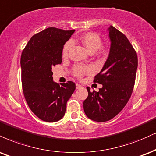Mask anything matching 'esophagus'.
Segmentation results:
<instances>
[{"label":"esophagus","mask_w":156,"mask_h":156,"mask_svg":"<svg viewBox=\"0 0 156 156\" xmlns=\"http://www.w3.org/2000/svg\"><path fill=\"white\" fill-rule=\"evenodd\" d=\"M81 87H82V86H81V85H80V84L76 83V89H80V88H81Z\"/></svg>","instance_id":"obj_1"}]
</instances>
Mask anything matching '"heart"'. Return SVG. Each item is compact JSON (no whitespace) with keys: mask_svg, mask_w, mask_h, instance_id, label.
Returning a JSON list of instances; mask_svg holds the SVG:
<instances>
[{"mask_svg":"<svg viewBox=\"0 0 156 156\" xmlns=\"http://www.w3.org/2000/svg\"><path fill=\"white\" fill-rule=\"evenodd\" d=\"M80 40L90 53H94L99 48V54L103 56H107L110 53V47L108 46H101L102 44V37L96 33H93V32L86 33L80 36ZM71 46H72V43L68 41L63 46L62 52L63 57H67ZM91 68L90 67H85L82 65H76L73 69V73L78 78H81L85 74L91 73Z\"/></svg>","mask_w":156,"mask_h":156,"instance_id":"b5f03b06","label":"heart"}]
</instances>
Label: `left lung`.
<instances>
[{
    "label": "left lung",
    "mask_w": 156,
    "mask_h": 156,
    "mask_svg": "<svg viewBox=\"0 0 156 156\" xmlns=\"http://www.w3.org/2000/svg\"><path fill=\"white\" fill-rule=\"evenodd\" d=\"M111 44L108 59L94 82L102 84L98 92L90 91L83 102L86 116L92 121L105 122L123 110L132 95L138 65L137 54L124 34L108 28Z\"/></svg>",
    "instance_id": "8db88e82"
}]
</instances>
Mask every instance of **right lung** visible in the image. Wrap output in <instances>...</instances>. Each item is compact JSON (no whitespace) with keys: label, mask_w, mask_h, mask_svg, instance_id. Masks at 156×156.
<instances>
[{"label":"right lung","mask_w":156,"mask_h":156,"mask_svg":"<svg viewBox=\"0 0 156 156\" xmlns=\"http://www.w3.org/2000/svg\"><path fill=\"white\" fill-rule=\"evenodd\" d=\"M75 30L48 27L36 33L22 53V85L24 98L32 112L46 122L62 119L67 102L76 89L73 81H53L52 68L62 63L64 45Z\"/></svg>","instance_id":"1"}]
</instances>
